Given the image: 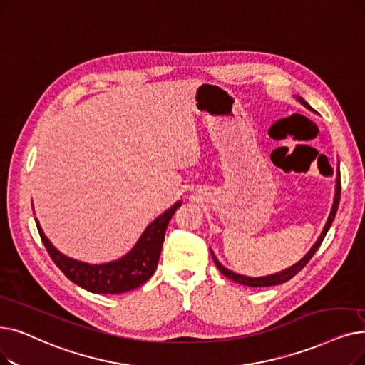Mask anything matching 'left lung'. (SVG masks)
<instances>
[{"label":"left lung","mask_w":365,"mask_h":365,"mask_svg":"<svg viewBox=\"0 0 365 365\" xmlns=\"http://www.w3.org/2000/svg\"><path fill=\"white\" fill-rule=\"evenodd\" d=\"M295 98H297L301 104H303L306 108H309L310 112H313V108L310 107L309 103H306L301 97H295ZM340 191H341V183H340V164H339V167H337V178H336V194H334V200H332V207H331V212H329V215H328V219H327V222H325V225H324V228H322V232L319 234L318 240H316V242L313 243V246L309 249V252L306 253V255H304L303 258H301L298 262H295L294 265H291V267H288V268H284V270L277 272V273H274V274L261 276V277H249V276H243V274H239V273H234V272L228 270V268H225L224 265H222V264L219 262V259L215 257L213 250L210 249L213 261H215L216 267L219 268V272H220L222 274H224V276H227L228 279H231V280H234V282H237V283H240V284H246V287H250V288L274 287V284H280V283L288 282V280L292 279L298 272L303 270L304 265H306V264L312 259V257L314 255V252L319 249L322 240L325 239V235H327V232H328V230H329V227H331V224H332V220H334V217H336V213H337V209H339V202H340Z\"/></svg>","instance_id":"1"}]
</instances>
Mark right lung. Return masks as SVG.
Returning a JSON list of instances; mask_svg holds the SVG:
<instances>
[{
    "mask_svg": "<svg viewBox=\"0 0 365 365\" xmlns=\"http://www.w3.org/2000/svg\"><path fill=\"white\" fill-rule=\"evenodd\" d=\"M180 205L182 201H176L163 215L152 220L128 253L116 261L104 264H88L66 257L47 239L37 219L36 224L52 261L71 282L93 294H122L138 288L155 273L167 225Z\"/></svg>",
    "mask_w": 365,
    "mask_h": 365,
    "instance_id": "right-lung-1",
    "label": "right lung"
}]
</instances>
